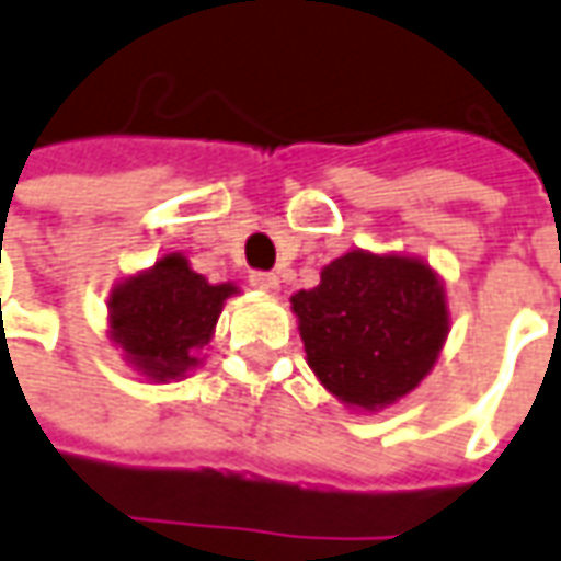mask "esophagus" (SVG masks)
Segmentation results:
<instances>
[{"label":"esophagus","instance_id":"obj_1","mask_svg":"<svg viewBox=\"0 0 561 561\" xmlns=\"http://www.w3.org/2000/svg\"><path fill=\"white\" fill-rule=\"evenodd\" d=\"M251 285L264 295H279V276L273 273H251Z\"/></svg>","mask_w":561,"mask_h":561}]
</instances>
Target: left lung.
Returning a JSON list of instances; mask_svg holds the SVG:
<instances>
[{
    "label": "left lung",
    "instance_id": "obj_1",
    "mask_svg": "<svg viewBox=\"0 0 561 561\" xmlns=\"http://www.w3.org/2000/svg\"><path fill=\"white\" fill-rule=\"evenodd\" d=\"M307 365L353 411H380L421 387L451 329L439 273L414 254L346 251L319 285L291 295Z\"/></svg>",
    "mask_w": 561,
    "mask_h": 561
}]
</instances>
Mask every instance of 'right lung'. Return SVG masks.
Listing matches in <instances>:
<instances>
[{
	"instance_id": "right-lung-1",
	"label": "right lung",
	"mask_w": 561,
	"mask_h": 561,
	"mask_svg": "<svg viewBox=\"0 0 561 561\" xmlns=\"http://www.w3.org/2000/svg\"><path fill=\"white\" fill-rule=\"evenodd\" d=\"M232 295H239L232 282L211 285L181 251H169L113 285L106 297L110 341L147 380H181L202 365L199 353Z\"/></svg>"
}]
</instances>
